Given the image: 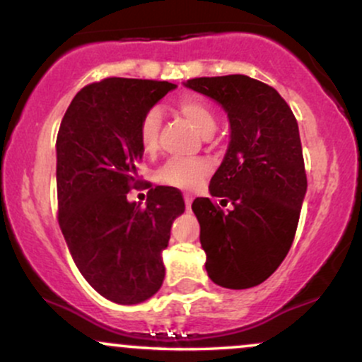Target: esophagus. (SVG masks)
<instances>
[{"label":"esophagus","mask_w":362,"mask_h":362,"mask_svg":"<svg viewBox=\"0 0 362 362\" xmlns=\"http://www.w3.org/2000/svg\"><path fill=\"white\" fill-rule=\"evenodd\" d=\"M184 201H185L187 209H190V206H192V195H190V194H185V195H184Z\"/></svg>","instance_id":"34e87169"}]
</instances>
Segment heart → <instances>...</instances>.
I'll list each match as a JSON object with an SVG mask.
<instances>
[{"mask_svg": "<svg viewBox=\"0 0 362 362\" xmlns=\"http://www.w3.org/2000/svg\"><path fill=\"white\" fill-rule=\"evenodd\" d=\"M175 107L204 138L213 134L216 117L211 107L204 100L189 95V97L178 98ZM160 129L161 112L156 107H153L143 115L138 131L139 144L146 153L156 151ZM209 172V163L206 160H201V158H197V160H172L158 170L156 180L165 185L177 187V189H195Z\"/></svg>", "mask_w": 362, "mask_h": 362, "instance_id": "heart-1", "label": "heart"}]
</instances>
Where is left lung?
<instances>
[{
    "label": "left lung",
    "mask_w": 362,
    "mask_h": 362,
    "mask_svg": "<svg viewBox=\"0 0 362 362\" xmlns=\"http://www.w3.org/2000/svg\"><path fill=\"white\" fill-rule=\"evenodd\" d=\"M187 88L213 98L230 119V146L211 178L209 192L192 211L211 281L247 289L271 277L288 255L306 194L298 122L272 86L245 74L194 78Z\"/></svg>",
    "instance_id": "8db88e82"
}]
</instances>
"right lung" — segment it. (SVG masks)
<instances>
[{
	"label": "right lung",
	"instance_id": "obj_1",
	"mask_svg": "<svg viewBox=\"0 0 362 362\" xmlns=\"http://www.w3.org/2000/svg\"><path fill=\"white\" fill-rule=\"evenodd\" d=\"M177 85L105 78L76 93L57 132V219L81 276L119 305L146 301L165 279L161 253L173 219L185 211L180 190L156 185L146 206L129 202L143 158L139 122Z\"/></svg>",
	"mask_w": 362,
	"mask_h": 362
}]
</instances>
